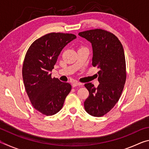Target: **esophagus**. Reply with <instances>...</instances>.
Masks as SVG:
<instances>
[{"mask_svg": "<svg viewBox=\"0 0 149 149\" xmlns=\"http://www.w3.org/2000/svg\"><path fill=\"white\" fill-rule=\"evenodd\" d=\"M81 85H83L81 83L77 82V81H74L72 83V87H77V86H81Z\"/></svg>", "mask_w": 149, "mask_h": 149, "instance_id": "obj_1", "label": "esophagus"}]
</instances>
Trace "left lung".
I'll use <instances>...</instances> for the list:
<instances>
[{"label": "left lung", "mask_w": 149, "mask_h": 149, "mask_svg": "<svg viewBox=\"0 0 149 149\" xmlns=\"http://www.w3.org/2000/svg\"><path fill=\"white\" fill-rule=\"evenodd\" d=\"M91 42L93 47L92 65L97 67L99 85L85 84L89 95L84 102L88 114L101 117L112 109L119 100L126 80L124 50L118 37L112 33L95 29L79 33Z\"/></svg>", "instance_id": "obj_1"}]
</instances>
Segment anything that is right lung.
Instances as JSON below:
<instances>
[{"instance_id":"right-lung-1","label":"right lung","mask_w":149,"mask_h":149,"mask_svg":"<svg viewBox=\"0 0 149 149\" xmlns=\"http://www.w3.org/2000/svg\"><path fill=\"white\" fill-rule=\"evenodd\" d=\"M75 38L72 33H48L35 40L25 56L22 68L25 89L33 107L45 116L58 112L72 89L68 83L52 78L50 72L63 48Z\"/></svg>"}]
</instances>
